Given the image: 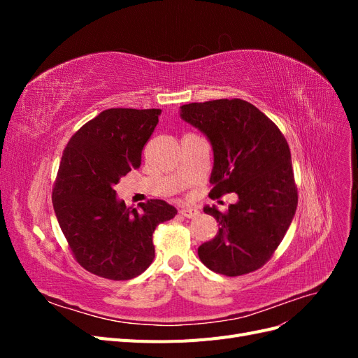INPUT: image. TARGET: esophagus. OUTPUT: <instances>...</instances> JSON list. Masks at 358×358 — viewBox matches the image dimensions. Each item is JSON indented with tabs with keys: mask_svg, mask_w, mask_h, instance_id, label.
Masks as SVG:
<instances>
[{
	"mask_svg": "<svg viewBox=\"0 0 358 358\" xmlns=\"http://www.w3.org/2000/svg\"><path fill=\"white\" fill-rule=\"evenodd\" d=\"M179 213L182 216H185V218H196V216H199V210L194 209V208H189V206H187V208L183 206V208H180Z\"/></svg>",
	"mask_w": 358,
	"mask_h": 358,
	"instance_id": "obj_1",
	"label": "esophagus"
}]
</instances>
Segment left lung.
Returning a JSON list of instances; mask_svg holds the SVG:
<instances>
[{"instance_id":"8db88e82","label":"left lung","mask_w":358,"mask_h":358,"mask_svg":"<svg viewBox=\"0 0 358 358\" xmlns=\"http://www.w3.org/2000/svg\"><path fill=\"white\" fill-rule=\"evenodd\" d=\"M180 109L182 119L212 143L209 196L236 192L239 197L225 212L204 208L220 222V231L199 248L201 263L225 276L255 272L272 258L297 209L287 140L272 119L241 99L189 103Z\"/></svg>"}]
</instances>
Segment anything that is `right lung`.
I'll return each mask as SVG.
<instances>
[{"label":"right lung","mask_w":358,"mask_h":358,"mask_svg":"<svg viewBox=\"0 0 358 358\" xmlns=\"http://www.w3.org/2000/svg\"><path fill=\"white\" fill-rule=\"evenodd\" d=\"M159 109H107L76 131L64 149L52 201L70 251L85 270L112 280L143 273L154 262L152 233L178 210L162 200L127 208L113 189L142 164Z\"/></svg>","instance_id":"right-lung-1"}]
</instances>
